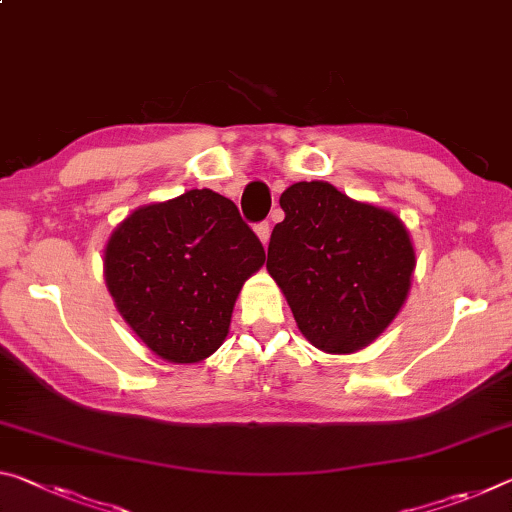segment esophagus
Segmentation results:
<instances>
[{"label": "esophagus", "mask_w": 512, "mask_h": 512, "mask_svg": "<svg viewBox=\"0 0 512 512\" xmlns=\"http://www.w3.org/2000/svg\"><path fill=\"white\" fill-rule=\"evenodd\" d=\"M255 234L259 237V241H262L264 246H266V243H269V239H271V225L269 223H257L255 225Z\"/></svg>", "instance_id": "obj_1"}]
</instances>
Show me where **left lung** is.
Here are the masks:
<instances>
[{"instance_id": "obj_1", "label": "left lung", "mask_w": 512, "mask_h": 512, "mask_svg": "<svg viewBox=\"0 0 512 512\" xmlns=\"http://www.w3.org/2000/svg\"><path fill=\"white\" fill-rule=\"evenodd\" d=\"M266 269L298 330L326 353H355L383 332L408 298L415 248L387 209L351 200L328 182H298L280 196Z\"/></svg>"}]
</instances>
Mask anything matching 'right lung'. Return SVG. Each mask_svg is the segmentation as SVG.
Wrapping results in <instances>:
<instances>
[{
    "instance_id": "obj_1",
    "label": "right lung",
    "mask_w": 512,
    "mask_h": 512,
    "mask_svg": "<svg viewBox=\"0 0 512 512\" xmlns=\"http://www.w3.org/2000/svg\"><path fill=\"white\" fill-rule=\"evenodd\" d=\"M264 259L262 241L232 200L193 189L139 207L113 230L104 280L154 355L191 364L225 342L243 282Z\"/></svg>"
}]
</instances>
